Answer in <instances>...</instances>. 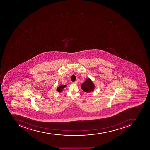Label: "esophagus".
I'll return each mask as SVG.
<instances>
[{"label": "esophagus", "mask_w": 150, "mask_h": 150, "mask_svg": "<svg viewBox=\"0 0 150 150\" xmlns=\"http://www.w3.org/2000/svg\"><path fill=\"white\" fill-rule=\"evenodd\" d=\"M73 83L75 84H78V81H75V82H74V83Z\"/></svg>", "instance_id": "1"}]
</instances>
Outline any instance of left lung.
<instances>
[{
  "instance_id": "1",
  "label": "left lung",
  "mask_w": 150,
  "mask_h": 150,
  "mask_svg": "<svg viewBox=\"0 0 150 150\" xmlns=\"http://www.w3.org/2000/svg\"><path fill=\"white\" fill-rule=\"evenodd\" d=\"M81 88L83 92L86 93H90L95 89V85L94 83L90 78H88L86 80L81 86Z\"/></svg>"
}]
</instances>
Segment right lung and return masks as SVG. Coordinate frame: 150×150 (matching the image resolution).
Wrapping results in <instances>:
<instances>
[{"instance_id":"right-lung-1","label":"right lung","mask_w":150,"mask_h":150,"mask_svg":"<svg viewBox=\"0 0 150 150\" xmlns=\"http://www.w3.org/2000/svg\"><path fill=\"white\" fill-rule=\"evenodd\" d=\"M66 87V85H62L59 86V87H58V88H57V90H56V91L59 92V93H61V92H62V91H63V89H64V88Z\"/></svg>"}]
</instances>
